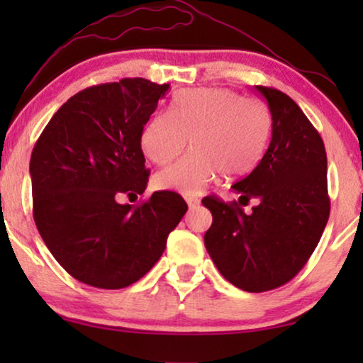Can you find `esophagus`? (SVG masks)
Wrapping results in <instances>:
<instances>
[{
  "label": "esophagus",
  "mask_w": 363,
  "mask_h": 363,
  "mask_svg": "<svg viewBox=\"0 0 363 363\" xmlns=\"http://www.w3.org/2000/svg\"><path fill=\"white\" fill-rule=\"evenodd\" d=\"M186 203H187V206L191 208V210H193V208H196V206H199V199L198 198H194V196H186Z\"/></svg>",
  "instance_id": "34e87169"
}]
</instances>
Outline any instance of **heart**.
Listing matches in <instances>:
<instances>
[{
    "label": "heart",
    "mask_w": 363,
    "mask_h": 363,
    "mask_svg": "<svg viewBox=\"0 0 363 363\" xmlns=\"http://www.w3.org/2000/svg\"><path fill=\"white\" fill-rule=\"evenodd\" d=\"M269 133L272 114L264 102L239 97L230 89H184L172 95L167 114L148 119L140 145L153 164L167 165L181 155L189 138L191 152L160 170L153 184L191 196L218 172L225 179L251 172L264 153Z\"/></svg>",
    "instance_id": "1"
}]
</instances>
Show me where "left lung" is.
I'll return each instance as SVG.
<instances>
[{
    "instance_id": "left-lung-1",
    "label": "left lung",
    "mask_w": 363,
    "mask_h": 363,
    "mask_svg": "<svg viewBox=\"0 0 363 363\" xmlns=\"http://www.w3.org/2000/svg\"><path fill=\"white\" fill-rule=\"evenodd\" d=\"M256 90L272 112L269 147L256 169L232 186L239 203L203 198L213 215L205 234L208 254L225 280L252 294L278 289L301 272L329 218L328 158L318 129L286 94L261 85ZM249 199L258 203L245 214Z\"/></svg>"
}]
</instances>
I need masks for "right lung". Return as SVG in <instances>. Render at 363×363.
<instances>
[{"label": "right lung", "instance_id": "1", "mask_svg": "<svg viewBox=\"0 0 363 363\" xmlns=\"http://www.w3.org/2000/svg\"><path fill=\"white\" fill-rule=\"evenodd\" d=\"M169 86L145 78L89 86L62 104L32 150L37 230L78 281L106 290L138 281L187 211L172 191L118 203L147 189L140 136Z\"/></svg>", "mask_w": 363, "mask_h": 363}]
</instances>
